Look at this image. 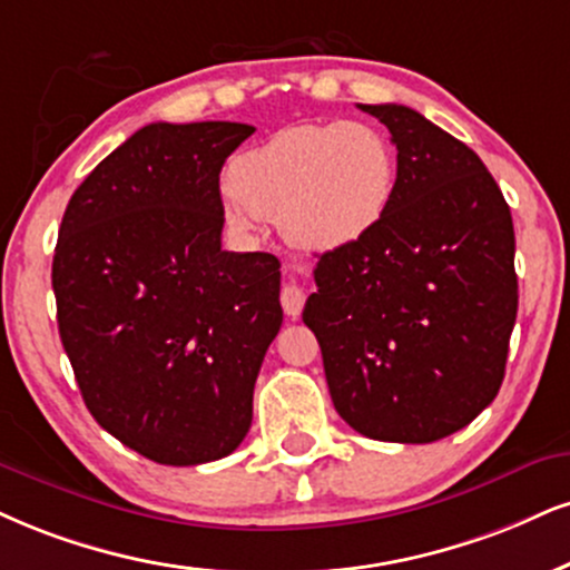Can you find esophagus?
<instances>
[{
    "label": "esophagus",
    "instance_id": "obj_1",
    "mask_svg": "<svg viewBox=\"0 0 570 570\" xmlns=\"http://www.w3.org/2000/svg\"><path fill=\"white\" fill-rule=\"evenodd\" d=\"M279 301H283V308H285L287 317L298 320L301 317V308H304V301H306L304 287H298L296 283H287L283 287V293H279Z\"/></svg>",
    "mask_w": 570,
    "mask_h": 570
}]
</instances>
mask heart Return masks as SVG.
Listing matches in <instances>:
<instances>
[{"label": "heart", "mask_w": 570, "mask_h": 570, "mask_svg": "<svg viewBox=\"0 0 570 570\" xmlns=\"http://www.w3.org/2000/svg\"><path fill=\"white\" fill-rule=\"evenodd\" d=\"M224 210L237 227L277 219L301 250L367 237L396 193V153L364 121H306L274 131L232 160Z\"/></svg>", "instance_id": "heart-1"}]
</instances>
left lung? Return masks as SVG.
I'll list each match as a JSON object with an SVG mask.
<instances>
[{
  "mask_svg": "<svg viewBox=\"0 0 570 570\" xmlns=\"http://www.w3.org/2000/svg\"><path fill=\"white\" fill-rule=\"evenodd\" d=\"M396 193L362 240L327 250L304 306L335 410L356 433L431 444L473 423L504 377L518 314L510 206L483 160L404 105Z\"/></svg>",
  "mask_w": 570,
  "mask_h": 570,
  "instance_id": "1",
  "label": "left lung"
}]
</instances>
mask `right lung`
I'll use <instances>...</instances> for the list:
<instances>
[{
	"label": "right lung",
	"instance_id": "obj_1",
	"mask_svg": "<svg viewBox=\"0 0 570 570\" xmlns=\"http://www.w3.org/2000/svg\"><path fill=\"white\" fill-rule=\"evenodd\" d=\"M253 131L147 124L62 214L52 291L83 404L158 465H203L240 446L283 325L277 258L222 250L219 174Z\"/></svg>",
	"mask_w": 570,
	"mask_h": 570
}]
</instances>
